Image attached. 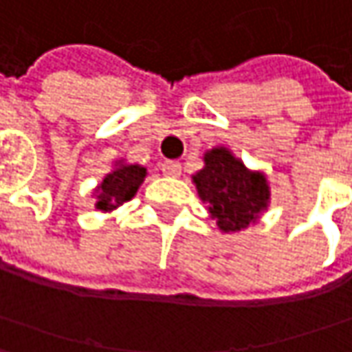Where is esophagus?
<instances>
[{
	"label": "esophagus",
	"mask_w": 352,
	"mask_h": 352,
	"mask_svg": "<svg viewBox=\"0 0 352 352\" xmlns=\"http://www.w3.org/2000/svg\"><path fill=\"white\" fill-rule=\"evenodd\" d=\"M161 169H163V173L169 177H179L181 175V163L179 161H165L163 165H161Z\"/></svg>",
	"instance_id": "1"
}]
</instances>
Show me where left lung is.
Returning a JSON list of instances; mask_svg holds the SVG:
<instances>
[{
  "label": "left lung",
  "mask_w": 352,
  "mask_h": 352,
  "mask_svg": "<svg viewBox=\"0 0 352 352\" xmlns=\"http://www.w3.org/2000/svg\"><path fill=\"white\" fill-rule=\"evenodd\" d=\"M205 167L191 177L197 193L221 233H237L269 209L271 187L263 171H251L227 147H213L203 155Z\"/></svg>",
  "instance_id": "obj_1"
}]
</instances>
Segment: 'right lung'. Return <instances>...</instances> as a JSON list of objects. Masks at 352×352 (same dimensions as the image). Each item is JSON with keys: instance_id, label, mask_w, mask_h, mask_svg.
<instances>
[{"instance_id": "obj_1", "label": "right lung", "mask_w": 352, "mask_h": 352, "mask_svg": "<svg viewBox=\"0 0 352 352\" xmlns=\"http://www.w3.org/2000/svg\"><path fill=\"white\" fill-rule=\"evenodd\" d=\"M145 177L147 167L127 163L125 159L115 161L113 169L94 189L95 209H99L101 213H111L123 203L131 201Z\"/></svg>"}]
</instances>
